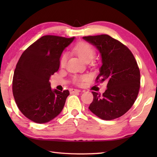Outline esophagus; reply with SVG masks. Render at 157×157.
Returning a JSON list of instances; mask_svg holds the SVG:
<instances>
[{
	"instance_id": "esophagus-1",
	"label": "esophagus",
	"mask_w": 157,
	"mask_h": 157,
	"mask_svg": "<svg viewBox=\"0 0 157 157\" xmlns=\"http://www.w3.org/2000/svg\"><path fill=\"white\" fill-rule=\"evenodd\" d=\"M69 92L71 94H73V93H76V92H81L80 90H78V89H73V88H71L69 89Z\"/></svg>"
}]
</instances>
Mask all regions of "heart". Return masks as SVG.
<instances>
[{"label": "heart", "instance_id": "b5f03b06", "mask_svg": "<svg viewBox=\"0 0 157 157\" xmlns=\"http://www.w3.org/2000/svg\"><path fill=\"white\" fill-rule=\"evenodd\" d=\"M74 51L78 55L83 61L88 63L91 61L95 56V51L92 46L86 42H80L77 44L74 48ZM68 59V55L67 53H63L60 59V65L65 67ZM90 78V76L87 74L75 75L73 78V82L78 85H81L83 83L88 81Z\"/></svg>", "mask_w": 157, "mask_h": 157}]
</instances>
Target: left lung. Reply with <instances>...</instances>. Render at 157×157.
<instances>
[{
  "mask_svg": "<svg viewBox=\"0 0 157 157\" xmlns=\"http://www.w3.org/2000/svg\"><path fill=\"white\" fill-rule=\"evenodd\" d=\"M83 39L98 49L102 66L96 79L108 82L102 95L92 92L94 98L88 109L98 117L112 120L124 115L137 98L140 73L134 55L122 43L106 34Z\"/></svg>",
  "mask_w": 157,
  "mask_h": 157,
  "instance_id": "1",
  "label": "left lung"
}]
</instances>
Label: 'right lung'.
<instances>
[{
  "label": "right lung",
  "instance_id": "add662e5",
  "mask_svg": "<svg viewBox=\"0 0 157 157\" xmlns=\"http://www.w3.org/2000/svg\"><path fill=\"white\" fill-rule=\"evenodd\" d=\"M75 38L44 36L23 52L13 79V94L19 109L38 123L51 121L64 107L69 90H52L49 79L59 69L60 58Z\"/></svg>",
  "mask_w": 157,
  "mask_h": 157
}]
</instances>
